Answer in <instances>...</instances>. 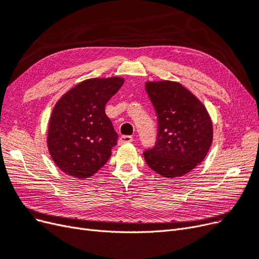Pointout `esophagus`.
<instances>
[{
  "mask_svg": "<svg viewBox=\"0 0 259 259\" xmlns=\"http://www.w3.org/2000/svg\"><path fill=\"white\" fill-rule=\"evenodd\" d=\"M132 142H133V137H132V136L124 135V136H121V137L119 138V144H120V145H124V144L132 143Z\"/></svg>",
  "mask_w": 259,
  "mask_h": 259,
  "instance_id": "obj_1",
  "label": "esophagus"
}]
</instances>
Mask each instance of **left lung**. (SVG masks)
Listing matches in <instances>:
<instances>
[{
  "instance_id": "obj_1",
  "label": "left lung",
  "mask_w": 259,
  "mask_h": 259,
  "mask_svg": "<svg viewBox=\"0 0 259 259\" xmlns=\"http://www.w3.org/2000/svg\"><path fill=\"white\" fill-rule=\"evenodd\" d=\"M146 92L158 114V139L144 152L148 166L165 178L189 173L206 156L213 123L205 106L178 82L147 81Z\"/></svg>"
}]
</instances>
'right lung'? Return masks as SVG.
I'll return each mask as SVG.
<instances>
[{"instance_id": "1", "label": "right lung", "mask_w": 259, "mask_h": 259, "mask_svg": "<svg viewBox=\"0 0 259 259\" xmlns=\"http://www.w3.org/2000/svg\"><path fill=\"white\" fill-rule=\"evenodd\" d=\"M123 83L121 76L88 79L55 105L46 143L53 161L67 175L89 178L110 158L117 134L105 106Z\"/></svg>"}]
</instances>
